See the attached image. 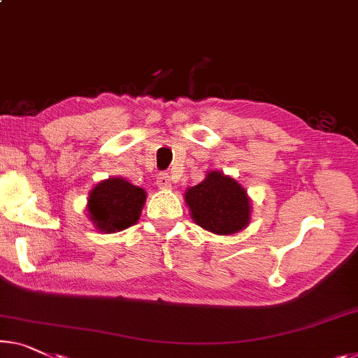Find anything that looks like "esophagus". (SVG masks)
I'll return each mask as SVG.
<instances>
[{
  "label": "esophagus",
  "mask_w": 358,
  "mask_h": 358,
  "mask_svg": "<svg viewBox=\"0 0 358 358\" xmlns=\"http://www.w3.org/2000/svg\"><path fill=\"white\" fill-rule=\"evenodd\" d=\"M156 183H157L159 188H162V189H167V188H170V186H172V181H170L169 173H161V175H159L157 180H156Z\"/></svg>",
  "instance_id": "obj_1"
}]
</instances>
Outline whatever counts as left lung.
Here are the masks:
<instances>
[{"mask_svg": "<svg viewBox=\"0 0 358 358\" xmlns=\"http://www.w3.org/2000/svg\"><path fill=\"white\" fill-rule=\"evenodd\" d=\"M185 201L196 225L215 234H234L250 222L248 191L222 172H209L204 181L186 189Z\"/></svg>", "mask_w": 358, "mask_h": 358, "instance_id": "obj_1", "label": "left lung"}]
</instances>
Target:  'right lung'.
Masks as SVG:
<instances>
[{
	"label": "right lung",
	"mask_w": 358,
	"mask_h": 358,
	"mask_svg": "<svg viewBox=\"0 0 358 358\" xmlns=\"http://www.w3.org/2000/svg\"><path fill=\"white\" fill-rule=\"evenodd\" d=\"M146 191L114 177L94 186L88 197V217L98 231L115 233L140 220Z\"/></svg>",
	"instance_id": "1"
}]
</instances>
